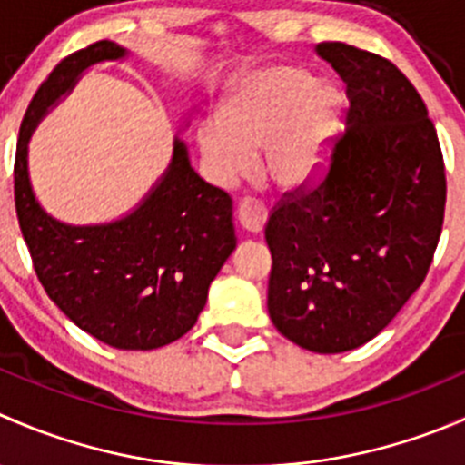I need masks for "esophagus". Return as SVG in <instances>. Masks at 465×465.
Returning a JSON list of instances; mask_svg holds the SVG:
<instances>
[{
  "instance_id": "1",
  "label": "esophagus",
  "mask_w": 465,
  "mask_h": 465,
  "mask_svg": "<svg viewBox=\"0 0 465 465\" xmlns=\"http://www.w3.org/2000/svg\"><path fill=\"white\" fill-rule=\"evenodd\" d=\"M265 220H267V209L265 204L259 203V200L247 198L238 204V223H241V227L245 229V232L259 233L262 224H265Z\"/></svg>"
}]
</instances>
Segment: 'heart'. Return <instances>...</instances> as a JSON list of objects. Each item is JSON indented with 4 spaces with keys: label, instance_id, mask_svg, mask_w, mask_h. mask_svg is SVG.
<instances>
[{
    "label": "heart",
    "instance_id": "b5f03b06",
    "mask_svg": "<svg viewBox=\"0 0 465 465\" xmlns=\"http://www.w3.org/2000/svg\"><path fill=\"white\" fill-rule=\"evenodd\" d=\"M292 67L265 69L232 89L218 121L198 130L203 157L224 180L245 175L252 150L262 148V168L281 186H299L320 171L335 116L332 89Z\"/></svg>",
    "mask_w": 465,
    "mask_h": 465
}]
</instances>
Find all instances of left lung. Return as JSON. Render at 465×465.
Here are the masks:
<instances>
[{
    "label": "left lung",
    "instance_id": "8db88e82",
    "mask_svg": "<svg viewBox=\"0 0 465 465\" xmlns=\"http://www.w3.org/2000/svg\"><path fill=\"white\" fill-rule=\"evenodd\" d=\"M317 54L346 83L349 133L267 218V311L302 349L344 353L373 340L428 276L445 166L423 98L391 60L346 42H320Z\"/></svg>",
    "mask_w": 465,
    "mask_h": 465
}]
</instances>
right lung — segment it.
Wrapping results in <instances>:
<instances>
[{"instance_id": "right-lung-1", "label": "right lung", "mask_w": 465, "mask_h": 465, "mask_svg": "<svg viewBox=\"0 0 465 465\" xmlns=\"http://www.w3.org/2000/svg\"><path fill=\"white\" fill-rule=\"evenodd\" d=\"M98 40L54 67L33 94L15 153V211L42 288L78 328L114 349L150 351L193 328L211 281L236 247L232 198L191 168L175 139L171 166L153 193L125 218L72 227L46 215L31 191V130L89 64L124 58Z\"/></svg>"}]
</instances>
